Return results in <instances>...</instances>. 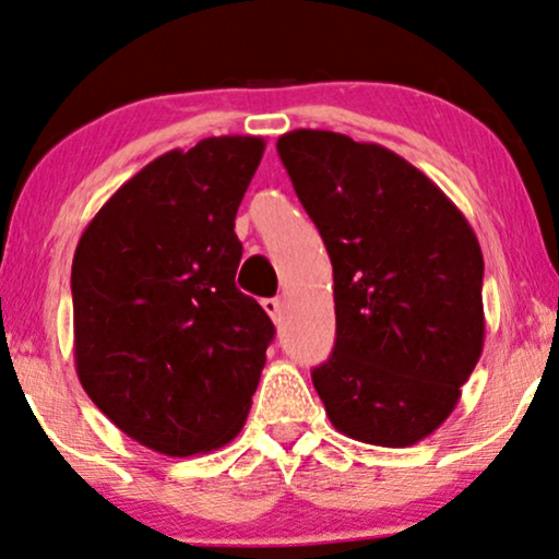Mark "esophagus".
<instances>
[{"mask_svg":"<svg viewBox=\"0 0 559 559\" xmlns=\"http://www.w3.org/2000/svg\"><path fill=\"white\" fill-rule=\"evenodd\" d=\"M260 304H263V309H265L267 314H271L273 322L281 320V307H284V304H281V299H263Z\"/></svg>","mask_w":559,"mask_h":559,"instance_id":"1","label":"esophagus"}]
</instances>
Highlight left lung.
<instances>
[{
	"instance_id": "8db88e82",
	"label": "left lung",
	"mask_w": 559,
	"mask_h": 559,
	"mask_svg": "<svg viewBox=\"0 0 559 559\" xmlns=\"http://www.w3.org/2000/svg\"><path fill=\"white\" fill-rule=\"evenodd\" d=\"M278 154L335 281V348L312 371L341 433L413 447L454 413L483 356V250L418 167L345 133L296 129Z\"/></svg>"
}]
</instances>
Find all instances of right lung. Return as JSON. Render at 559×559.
Returning <instances> with one entry per match:
<instances>
[{"mask_svg": "<svg viewBox=\"0 0 559 559\" xmlns=\"http://www.w3.org/2000/svg\"><path fill=\"white\" fill-rule=\"evenodd\" d=\"M260 136H211L123 182L72 263L74 364L116 428L167 456L222 449L242 430L273 322L235 286V216Z\"/></svg>", "mask_w": 559, "mask_h": 559, "instance_id": "right-lung-1", "label": "right lung"}]
</instances>
